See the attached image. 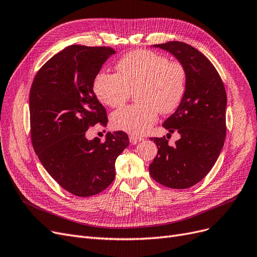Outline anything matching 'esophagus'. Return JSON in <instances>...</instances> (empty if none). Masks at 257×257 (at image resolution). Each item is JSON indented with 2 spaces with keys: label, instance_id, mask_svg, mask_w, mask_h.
Returning a JSON list of instances; mask_svg holds the SVG:
<instances>
[{
  "label": "esophagus",
  "instance_id": "1",
  "mask_svg": "<svg viewBox=\"0 0 257 257\" xmlns=\"http://www.w3.org/2000/svg\"><path fill=\"white\" fill-rule=\"evenodd\" d=\"M143 140V138L139 137V136H135V135H130V141L133 144V145H136L138 143H140V141Z\"/></svg>",
  "mask_w": 257,
  "mask_h": 257
}]
</instances>
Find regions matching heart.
<instances>
[{"label": "heart", "instance_id": "b5f03b06", "mask_svg": "<svg viewBox=\"0 0 257 257\" xmlns=\"http://www.w3.org/2000/svg\"><path fill=\"white\" fill-rule=\"evenodd\" d=\"M117 74L101 71L94 76L93 91L103 104L119 107L136 91L138 104L126 106L111 116L114 128L144 135L157 121L158 112L179 108L187 90V70L178 60L149 50L127 53L117 63Z\"/></svg>", "mask_w": 257, "mask_h": 257}]
</instances>
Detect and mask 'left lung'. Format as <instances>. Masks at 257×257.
Here are the masks:
<instances>
[{"label":"left lung","instance_id":"left-lung-1","mask_svg":"<svg viewBox=\"0 0 257 257\" xmlns=\"http://www.w3.org/2000/svg\"><path fill=\"white\" fill-rule=\"evenodd\" d=\"M170 52L187 70L184 99L163 126L181 138L171 147L166 137L151 138L158 152L149 167L159 184L185 189L203 180L211 170L224 145L226 92L214 65L200 51L181 41L155 44Z\"/></svg>","mask_w":257,"mask_h":257}]
</instances>
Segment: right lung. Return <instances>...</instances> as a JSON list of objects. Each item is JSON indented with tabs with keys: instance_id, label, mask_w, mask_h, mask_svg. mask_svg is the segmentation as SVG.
I'll return each mask as SVG.
<instances>
[{
	"instance_id": "obj_1",
	"label": "right lung",
	"mask_w": 257,
	"mask_h": 257,
	"mask_svg": "<svg viewBox=\"0 0 257 257\" xmlns=\"http://www.w3.org/2000/svg\"><path fill=\"white\" fill-rule=\"evenodd\" d=\"M116 51L109 47L69 46L50 58L30 91L31 139L39 161L61 187L91 197L114 180V163L128 144L126 133H107L104 143L86 138L87 130L107 125L93 79Z\"/></svg>"
}]
</instances>
